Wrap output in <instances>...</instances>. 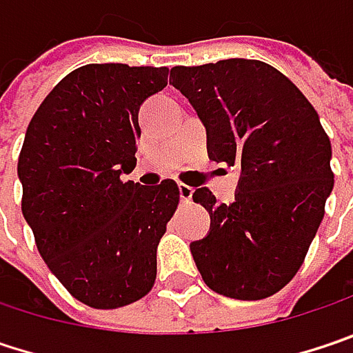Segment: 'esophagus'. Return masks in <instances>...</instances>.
I'll return each mask as SVG.
<instances>
[{
    "instance_id": "esophagus-1",
    "label": "esophagus",
    "mask_w": 353,
    "mask_h": 353,
    "mask_svg": "<svg viewBox=\"0 0 353 353\" xmlns=\"http://www.w3.org/2000/svg\"><path fill=\"white\" fill-rule=\"evenodd\" d=\"M179 194H181V201H183V203H190V199H192V189H190L189 185H179Z\"/></svg>"
}]
</instances>
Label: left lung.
<instances>
[{"instance_id":"8db88e82","label":"left lung","mask_w":353,"mask_h":353,"mask_svg":"<svg viewBox=\"0 0 353 353\" xmlns=\"http://www.w3.org/2000/svg\"><path fill=\"white\" fill-rule=\"evenodd\" d=\"M170 84L207 128L214 163L241 166L231 205L207 187L192 192L211 214L190 243L203 281L233 299H265L299 271L334 189L332 144L299 88L259 60L174 65Z\"/></svg>"}]
</instances>
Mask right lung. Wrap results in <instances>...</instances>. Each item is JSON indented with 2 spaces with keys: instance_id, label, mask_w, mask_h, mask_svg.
Listing matches in <instances>:
<instances>
[{
  "instance_id": "1",
  "label": "right lung",
  "mask_w": 353,
  "mask_h": 353,
  "mask_svg": "<svg viewBox=\"0 0 353 353\" xmlns=\"http://www.w3.org/2000/svg\"><path fill=\"white\" fill-rule=\"evenodd\" d=\"M168 68L88 63L70 72L34 114L17 161L21 213L39 255L78 301L116 310L157 279V247L179 187L122 181L137 166L140 104Z\"/></svg>"
}]
</instances>
